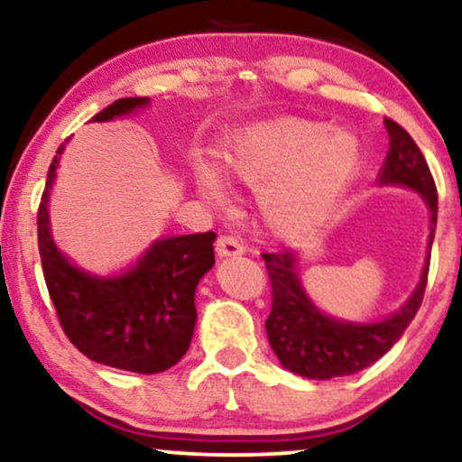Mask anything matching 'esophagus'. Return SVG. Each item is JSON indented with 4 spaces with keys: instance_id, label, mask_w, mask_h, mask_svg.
<instances>
[{
    "instance_id": "34e87169",
    "label": "esophagus",
    "mask_w": 462,
    "mask_h": 462,
    "mask_svg": "<svg viewBox=\"0 0 462 462\" xmlns=\"http://www.w3.org/2000/svg\"><path fill=\"white\" fill-rule=\"evenodd\" d=\"M215 249L219 256H238V254L245 252V247L241 245V241L230 235H221L219 238H217Z\"/></svg>"
}]
</instances>
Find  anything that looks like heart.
<instances>
[{"label":"heart","mask_w":462,"mask_h":462,"mask_svg":"<svg viewBox=\"0 0 462 462\" xmlns=\"http://www.w3.org/2000/svg\"><path fill=\"white\" fill-rule=\"evenodd\" d=\"M363 162L352 132L300 116L263 121L235 136L221 156L226 178L261 189L258 208L269 230L282 238L315 235L352 187ZM199 190L224 199L221 180L198 171Z\"/></svg>","instance_id":"obj_1"}]
</instances>
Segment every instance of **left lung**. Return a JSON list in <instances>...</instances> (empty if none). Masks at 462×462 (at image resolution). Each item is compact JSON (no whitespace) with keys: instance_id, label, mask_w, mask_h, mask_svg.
Instances as JSON below:
<instances>
[{"instance_id":"left-lung-1","label":"left lung","mask_w":462,"mask_h":462,"mask_svg":"<svg viewBox=\"0 0 462 462\" xmlns=\"http://www.w3.org/2000/svg\"><path fill=\"white\" fill-rule=\"evenodd\" d=\"M384 125L389 132V153L378 173V182L417 190L430 210V236L421 278L411 298L393 315L383 321L354 323L326 315L312 304L301 286L298 256L293 252L284 249L263 254L272 282V312L264 321L269 346L282 367L301 378L330 380L338 375H352L374 365L400 341L408 323L415 319L426 293L430 249L437 227V187L426 158L412 136L393 119H386Z\"/></svg>"}]
</instances>
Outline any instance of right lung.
<instances>
[{"label":"right lung","mask_w":462,"mask_h":462,"mask_svg":"<svg viewBox=\"0 0 462 462\" xmlns=\"http://www.w3.org/2000/svg\"><path fill=\"white\" fill-rule=\"evenodd\" d=\"M150 104L147 97L116 99L93 116L110 121ZM47 171L39 217V252L58 321L84 356L134 374H161L187 354L198 310L195 289L215 264V232L153 241L134 267L119 275H93L69 263L50 230L47 201L60 153Z\"/></svg>","instance_id":"1"}]
</instances>
